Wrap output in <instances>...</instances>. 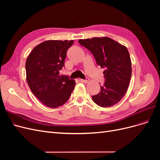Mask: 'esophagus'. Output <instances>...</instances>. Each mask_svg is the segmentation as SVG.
Instances as JSON below:
<instances>
[{
  "mask_svg": "<svg viewBox=\"0 0 160 160\" xmlns=\"http://www.w3.org/2000/svg\"><path fill=\"white\" fill-rule=\"evenodd\" d=\"M79 81L81 82V83H88V82L89 81V79H88V78H86L85 79H80Z\"/></svg>",
  "mask_w": 160,
  "mask_h": 160,
  "instance_id": "1",
  "label": "esophagus"
}]
</instances>
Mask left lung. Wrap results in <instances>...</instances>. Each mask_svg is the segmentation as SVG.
Masks as SVG:
<instances>
[{
  "instance_id": "8db88e82",
  "label": "left lung",
  "mask_w": 160,
  "mask_h": 160,
  "mask_svg": "<svg viewBox=\"0 0 160 160\" xmlns=\"http://www.w3.org/2000/svg\"><path fill=\"white\" fill-rule=\"evenodd\" d=\"M79 43L94 56L97 64L104 69L105 83L98 94L92 96L102 108L111 107L123 98L132 76V62L128 49L109 37L80 39Z\"/></svg>"
}]
</instances>
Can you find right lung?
<instances>
[{
    "label": "right lung",
    "mask_w": 160,
    "mask_h": 160,
    "mask_svg": "<svg viewBox=\"0 0 160 160\" xmlns=\"http://www.w3.org/2000/svg\"><path fill=\"white\" fill-rule=\"evenodd\" d=\"M73 41L42 42L34 48L27 59L28 85L36 98L49 108H56L65 103L74 89L75 80L59 75L65 67L67 51Z\"/></svg>",
    "instance_id": "1"
}]
</instances>
